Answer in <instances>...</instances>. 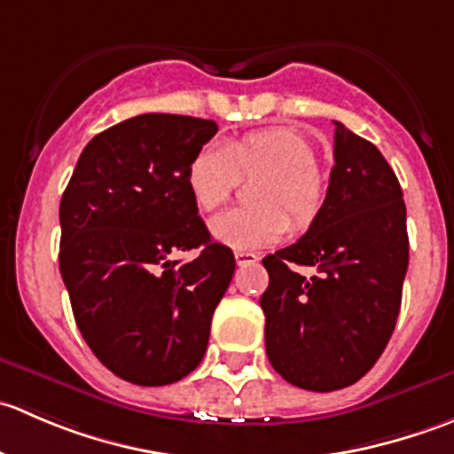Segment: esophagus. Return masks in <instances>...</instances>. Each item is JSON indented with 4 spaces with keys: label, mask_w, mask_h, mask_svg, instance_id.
Returning <instances> with one entry per match:
<instances>
[{
    "label": "esophagus",
    "mask_w": 454,
    "mask_h": 454,
    "mask_svg": "<svg viewBox=\"0 0 454 454\" xmlns=\"http://www.w3.org/2000/svg\"><path fill=\"white\" fill-rule=\"evenodd\" d=\"M235 261H237V265H250V263H256V261H259V254L244 253V250H239V253H235Z\"/></svg>",
    "instance_id": "34e87169"
}]
</instances>
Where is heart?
Instances as JSON below:
<instances>
[{
  "instance_id": "1",
  "label": "heart",
  "mask_w": 454,
  "mask_h": 454,
  "mask_svg": "<svg viewBox=\"0 0 454 454\" xmlns=\"http://www.w3.org/2000/svg\"><path fill=\"white\" fill-rule=\"evenodd\" d=\"M314 145L286 127L256 129L226 145L208 142L193 155L186 173L189 191L200 210H215L232 195L241 173L268 171L256 191L259 206H235L210 219V235L235 250L277 244L290 228L316 217L323 204V182ZM286 207L288 212L282 210Z\"/></svg>"
}]
</instances>
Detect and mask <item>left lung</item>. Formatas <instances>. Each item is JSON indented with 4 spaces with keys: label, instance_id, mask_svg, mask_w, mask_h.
<instances>
[{
    "label": "left lung",
    "instance_id": "8db88e82",
    "mask_svg": "<svg viewBox=\"0 0 454 454\" xmlns=\"http://www.w3.org/2000/svg\"><path fill=\"white\" fill-rule=\"evenodd\" d=\"M336 125L327 195L296 244L263 259L265 354L283 380L338 391L378 363L395 329L409 235L402 186L378 146ZM292 264H312L303 278Z\"/></svg>",
    "mask_w": 454,
    "mask_h": 454
}]
</instances>
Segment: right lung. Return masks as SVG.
<instances>
[{
    "label": "right lung",
    "mask_w": 454,
    "mask_h": 454,
    "mask_svg": "<svg viewBox=\"0 0 454 454\" xmlns=\"http://www.w3.org/2000/svg\"><path fill=\"white\" fill-rule=\"evenodd\" d=\"M217 122L140 114L94 136L59 208L63 283L96 358L118 378L162 387L201 363L235 272L198 215L186 173ZM200 247L189 264L168 259Z\"/></svg>",
    "instance_id": "add662e5"
}]
</instances>
